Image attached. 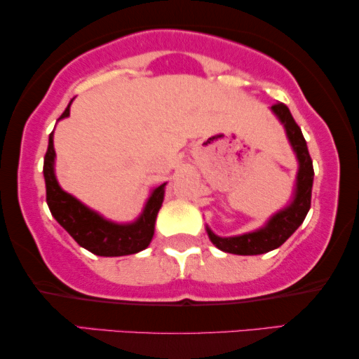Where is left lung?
<instances>
[{"label": "left lung", "mask_w": 359, "mask_h": 359, "mask_svg": "<svg viewBox=\"0 0 359 359\" xmlns=\"http://www.w3.org/2000/svg\"><path fill=\"white\" fill-rule=\"evenodd\" d=\"M271 111L278 116L281 124L286 129L287 139L291 142L294 151L299 160L296 193H294L292 203L279 210L268 220L266 225L255 232L237 235V237H219L209 227L208 235L215 247L225 253L235 255H262L271 250L281 247L291 235L296 232L299 225L304 222L306 215L311 209L312 199V183H313V165L309 155L306 139H304L301 127L296 124L289 107L283 102H276L271 106Z\"/></svg>", "instance_id": "1"}]
</instances>
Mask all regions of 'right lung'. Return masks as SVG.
<instances>
[{
    "mask_svg": "<svg viewBox=\"0 0 359 359\" xmlns=\"http://www.w3.org/2000/svg\"><path fill=\"white\" fill-rule=\"evenodd\" d=\"M72 104V101H70ZM70 104L63 111L60 119L70 114ZM55 150H53V132L48 135V149L43 156V178H46L47 204L58 224L75 238L80 247L100 257H124L139 253L149 247L155 232L156 214L165 196V184L154 189L147 201L144 212L132 224H116L106 220L100 214L86 208L76 198L63 191L57 183Z\"/></svg>",
    "mask_w": 359,
    "mask_h": 359,
    "instance_id": "1",
    "label": "right lung"
}]
</instances>
